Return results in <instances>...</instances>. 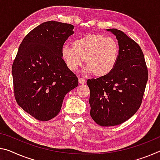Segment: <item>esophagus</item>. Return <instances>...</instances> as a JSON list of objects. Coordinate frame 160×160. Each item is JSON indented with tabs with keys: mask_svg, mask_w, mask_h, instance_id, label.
Returning <instances> with one entry per match:
<instances>
[{
	"mask_svg": "<svg viewBox=\"0 0 160 160\" xmlns=\"http://www.w3.org/2000/svg\"><path fill=\"white\" fill-rule=\"evenodd\" d=\"M78 80H79V83L80 84L84 85L86 83V80L85 78H78Z\"/></svg>",
	"mask_w": 160,
	"mask_h": 160,
	"instance_id": "34e87169",
	"label": "esophagus"
}]
</instances>
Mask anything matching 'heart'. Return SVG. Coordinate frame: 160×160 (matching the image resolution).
Wrapping results in <instances>:
<instances>
[{"label": "heart", "instance_id": "obj_1", "mask_svg": "<svg viewBox=\"0 0 160 160\" xmlns=\"http://www.w3.org/2000/svg\"><path fill=\"white\" fill-rule=\"evenodd\" d=\"M72 47L63 45L61 58L68 70L75 72L84 59L85 70L96 77H102L115 68L119 55V45L113 38L88 34L72 42Z\"/></svg>", "mask_w": 160, "mask_h": 160}]
</instances>
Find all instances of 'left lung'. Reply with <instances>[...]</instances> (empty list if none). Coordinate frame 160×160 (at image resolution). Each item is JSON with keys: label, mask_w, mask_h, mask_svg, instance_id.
<instances>
[{"label": "left lung", "mask_w": 160, "mask_h": 160, "mask_svg": "<svg viewBox=\"0 0 160 160\" xmlns=\"http://www.w3.org/2000/svg\"><path fill=\"white\" fill-rule=\"evenodd\" d=\"M115 35L118 59L109 73L88 79L90 116L98 125L115 126L135 115L142 101L148 70L144 54L137 42L120 30L108 29Z\"/></svg>", "instance_id": "obj_1"}]
</instances>
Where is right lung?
Wrapping results in <instances>:
<instances>
[{
    "label": "right lung",
    "instance_id": "right-lung-1",
    "mask_svg": "<svg viewBox=\"0 0 160 160\" xmlns=\"http://www.w3.org/2000/svg\"><path fill=\"white\" fill-rule=\"evenodd\" d=\"M73 28L54 21L39 25L25 35L12 63L16 102L38 120L57 116L65 95L78 85V78L61 58V48Z\"/></svg>",
    "mask_w": 160,
    "mask_h": 160
}]
</instances>
